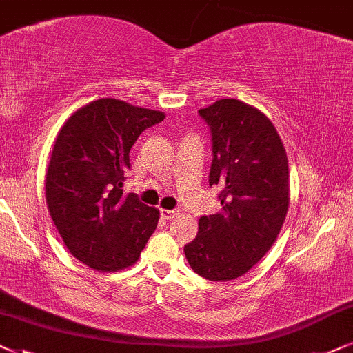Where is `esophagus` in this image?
Instances as JSON below:
<instances>
[{
    "label": "esophagus",
    "instance_id": "esophagus-1",
    "mask_svg": "<svg viewBox=\"0 0 353 353\" xmlns=\"http://www.w3.org/2000/svg\"><path fill=\"white\" fill-rule=\"evenodd\" d=\"M159 214H161V218L163 219H171V218H174V216H176V211L174 210H159Z\"/></svg>",
    "mask_w": 353,
    "mask_h": 353
}]
</instances>
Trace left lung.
Listing matches in <instances>:
<instances>
[{
  "label": "left lung",
  "mask_w": 353,
  "mask_h": 353,
  "mask_svg": "<svg viewBox=\"0 0 353 353\" xmlns=\"http://www.w3.org/2000/svg\"><path fill=\"white\" fill-rule=\"evenodd\" d=\"M210 128V185L221 192L219 213L201 216L184 247L192 270L208 281H231L265 256L289 208V166L271 121L247 103L223 98L199 110Z\"/></svg>",
  "instance_id": "left-lung-1"
}]
</instances>
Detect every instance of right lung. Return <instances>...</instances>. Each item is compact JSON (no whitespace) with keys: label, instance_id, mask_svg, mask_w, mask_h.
Instances as JSON below:
<instances>
[{"label":"right lung","instance_id":"right-lung-1","mask_svg":"<svg viewBox=\"0 0 353 353\" xmlns=\"http://www.w3.org/2000/svg\"><path fill=\"white\" fill-rule=\"evenodd\" d=\"M163 119L161 111L100 98L61 128L45 179L46 205L68 250L83 265L124 270L157 229L159 211L121 187L135 140Z\"/></svg>","mask_w":353,"mask_h":353}]
</instances>
